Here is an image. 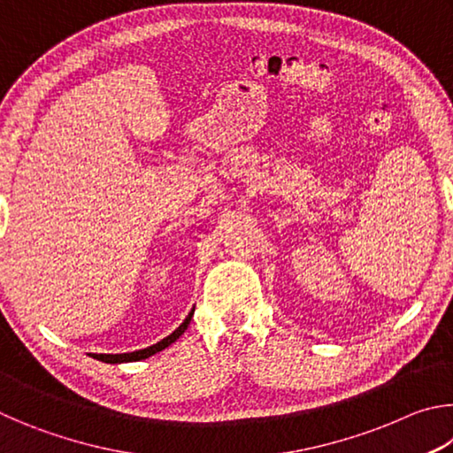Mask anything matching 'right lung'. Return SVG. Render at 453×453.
I'll list each match as a JSON object with an SVG mask.
<instances>
[{
  "instance_id": "right-lung-1",
  "label": "right lung",
  "mask_w": 453,
  "mask_h": 453,
  "mask_svg": "<svg viewBox=\"0 0 453 453\" xmlns=\"http://www.w3.org/2000/svg\"><path fill=\"white\" fill-rule=\"evenodd\" d=\"M191 316H194V310H191L189 313H188V318L183 319V324L175 329L173 334H170L167 337H164L162 342H157V343H153V346H150V348H145V349H137V351H132V354H91V357L94 359H99V362H105V364H124V362H140V359H145V357H150V356H153V354H157V351H162V349H165L167 346H172V343L178 340V337L186 332L188 329V326H189V321H191Z\"/></svg>"
}]
</instances>
